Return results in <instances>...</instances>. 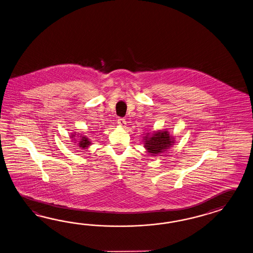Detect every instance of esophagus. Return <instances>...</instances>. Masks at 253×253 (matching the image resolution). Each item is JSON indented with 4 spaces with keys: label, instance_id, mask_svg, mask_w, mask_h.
Returning <instances> with one entry per match:
<instances>
[{
    "label": "esophagus",
    "instance_id": "obj_1",
    "mask_svg": "<svg viewBox=\"0 0 253 253\" xmlns=\"http://www.w3.org/2000/svg\"><path fill=\"white\" fill-rule=\"evenodd\" d=\"M117 123H118L119 126H124L126 125V120H125V118H118V119H117Z\"/></svg>",
    "mask_w": 253,
    "mask_h": 253
}]
</instances>
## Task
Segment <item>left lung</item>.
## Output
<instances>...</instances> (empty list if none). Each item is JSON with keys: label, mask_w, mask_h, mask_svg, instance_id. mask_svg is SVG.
I'll return each instance as SVG.
<instances>
[{"label": "left lung", "mask_w": 253, "mask_h": 253, "mask_svg": "<svg viewBox=\"0 0 253 253\" xmlns=\"http://www.w3.org/2000/svg\"><path fill=\"white\" fill-rule=\"evenodd\" d=\"M145 138L144 147L151 156L162 154L165 149L171 147L173 143V138L169 136L168 131H158L152 136H145Z\"/></svg>", "instance_id": "left-lung-1"}]
</instances>
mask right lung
<instances>
[{"label":"right lung","mask_w":253,"mask_h":253,"mask_svg":"<svg viewBox=\"0 0 253 253\" xmlns=\"http://www.w3.org/2000/svg\"><path fill=\"white\" fill-rule=\"evenodd\" d=\"M72 137H74V136H72ZM81 137V136H80ZM81 140L79 141V146L81 147V148H83V149H86V148H88V146L89 145H91V141L88 139V137L87 136H82V138H80Z\"/></svg>","instance_id":"add662e5"}]
</instances>
